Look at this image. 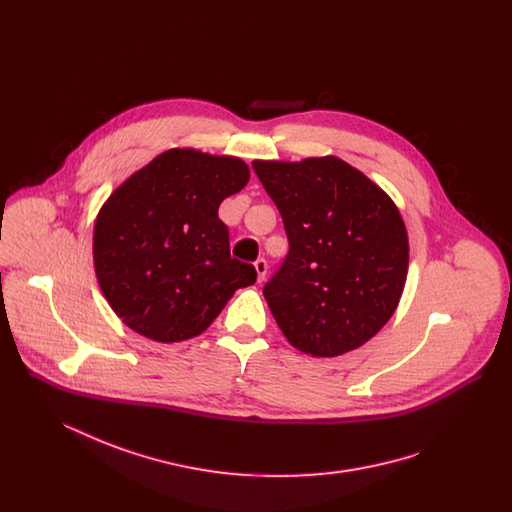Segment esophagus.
Masks as SVG:
<instances>
[{
    "mask_svg": "<svg viewBox=\"0 0 512 512\" xmlns=\"http://www.w3.org/2000/svg\"><path fill=\"white\" fill-rule=\"evenodd\" d=\"M253 267H255V272H257V282H263L265 276H267V261L265 259H257L253 263Z\"/></svg>",
    "mask_w": 512,
    "mask_h": 512,
    "instance_id": "esophagus-1",
    "label": "esophagus"
}]
</instances>
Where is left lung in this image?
Masks as SVG:
<instances>
[{"label": "left lung", "instance_id": "obj_1", "mask_svg": "<svg viewBox=\"0 0 512 512\" xmlns=\"http://www.w3.org/2000/svg\"><path fill=\"white\" fill-rule=\"evenodd\" d=\"M278 207L288 255L263 288L293 347L336 357L390 320L409 268L403 219L388 195L338 157L253 161Z\"/></svg>", "mask_w": 512, "mask_h": 512}]
</instances>
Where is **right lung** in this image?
<instances>
[{"mask_svg": "<svg viewBox=\"0 0 512 512\" xmlns=\"http://www.w3.org/2000/svg\"><path fill=\"white\" fill-rule=\"evenodd\" d=\"M249 180L242 159L169 149L101 207L94 265L111 309L149 340H190L219 317L253 265L230 257L219 205Z\"/></svg>", "mask_w": 512, "mask_h": 512, "instance_id": "right-lung-1", "label": "right lung"}]
</instances>
